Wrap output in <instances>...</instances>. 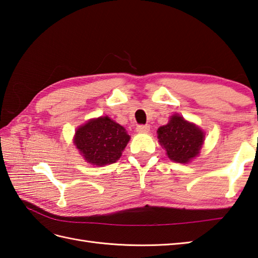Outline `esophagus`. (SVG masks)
Listing matches in <instances>:
<instances>
[{"mask_svg": "<svg viewBox=\"0 0 258 258\" xmlns=\"http://www.w3.org/2000/svg\"><path fill=\"white\" fill-rule=\"evenodd\" d=\"M136 131H138L139 133H148L150 131V126L149 125H139L138 127H136Z\"/></svg>", "mask_w": 258, "mask_h": 258, "instance_id": "esophagus-1", "label": "esophagus"}]
</instances>
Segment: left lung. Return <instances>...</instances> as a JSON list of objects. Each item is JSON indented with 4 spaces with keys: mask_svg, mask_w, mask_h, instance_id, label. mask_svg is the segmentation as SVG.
Returning <instances> with one entry per match:
<instances>
[{
    "mask_svg": "<svg viewBox=\"0 0 258 258\" xmlns=\"http://www.w3.org/2000/svg\"><path fill=\"white\" fill-rule=\"evenodd\" d=\"M158 139L170 160L176 163H188L199 155L205 132L182 116L174 114L168 124L158 128Z\"/></svg>",
    "mask_w": 258,
    "mask_h": 258,
    "instance_id": "obj_1",
    "label": "left lung"
}]
</instances>
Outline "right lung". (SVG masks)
I'll return each instance as SVG.
<instances>
[{
    "label": "right lung",
    "instance_id": "right-lung-1",
    "mask_svg": "<svg viewBox=\"0 0 258 258\" xmlns=\"http://www.w3.org/2000/svg\"><path fill=\"white\" fill-rule=\"evenodd\" d=\"M130 135L122 125L108 116L89 119L75 133L74 144L86 162L103 166L115 163L130 141Z\"/></svg>",
    "mask_w": 258,
    "mask_h": 258
}]
</instances>
